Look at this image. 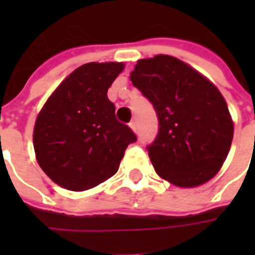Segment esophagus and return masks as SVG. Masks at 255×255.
Listing matches in <instances>:
<instances>
[{"label": "esophagus", "instance_id": "1", "mask_svg": "<svg viewBox=\"0 0 255 255\" xmlns=\"http://www.w3.org/2000/svg\"><path fill=\"white\" fill-rule=\"evenodd\" d=\"M129 127H131V129H132L133 132H136V122H135V120H131V122H129Z\"/></svg>", "mask_w": 255, "mask_h": 255}]
</instances>
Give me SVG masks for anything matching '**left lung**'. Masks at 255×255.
Returning a JSON list of instances; mask_svg holds the SVG:
<instances>
[{
  "label": "left lung",
  "mask_w": 255,
  "mask_h": 255,
  "mask_svg": "<svg viewBox=\"0 0 255 255\" xmlns=\"http://www.w3.org/2000/svg\"><path fill=\"white\" fill-rule=\"evenodd\" d=\"M131 82L153 104L158 133L147 146L155 172L177 187H197L220 171L234 123L219 89L179 58L139 60Z\"/></svg>",
  "instance_id": "1"
}]
</instances>
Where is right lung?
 <instances>
[{"mask_svg": "<svg viewBox=\"0 0 255 255\" xmlns=\"http://www.w3.org/2000/svg\"><path fill=\"white\" fill-rule=\"evenodd\" d=\"M123 63H89L54 90L36 117L34 149L42 171L71 191H84L112 177L136 140L117 122L108 89Z\"/></svg>", "mask_w": 255, "mask_h": 255, "instance_id": "add662e5", "label": "right lung"}]
</instances>
